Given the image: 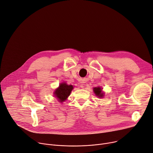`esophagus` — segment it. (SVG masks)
<instances>
[{"label": "esophagus", "instance_id": "obj_1", "mask_svg": "<svg viewBox=\"0 0 153 153\" xmlns=\"http://www.w3.org/2000/svg\"><path fill=\"white\" fill-rule=\"evenodd\" d=\"M81 87H84V84H82V85H81Z\"/></svg>", "mask_w": 153, "mask_h": 153}]
</instances>
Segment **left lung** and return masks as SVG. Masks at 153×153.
<instances>
[{"label":"left lung","mask_w":153,"mask_h":153,"mask_svg":"<svg viewBox=\"0 0 153 153\" xmlns=\"http://www.w3.org/2000/svg\"><path fill=\"white\" fill-rule=\"evenodd\" d=\"M93 90H94V92L96 94V95L100 97V98H101V97H102L104 96L103 93H102V90H101V87H95V88H94Z\"/></svg>","instance_id":"1"}]
</instances>
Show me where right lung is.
I'll return each mask as SVG.
<instances>
[{
	"label": "right lung",
	"instance_id": "add662e5",
	"mask_svg": "<svg viewBox=\"0 0 153 153\" xmlns=\"http://www.w3.org/2000/svg\"><path fill=\"white\" fill-rule=\"evenodd\" d=\"M73 89V86L71 85H67L65 83H62L58 88L55 91V96L57 97L59 100L62 102L65 101L68 96L70 94L72 90Z\"/></svg>",
	"mask_w": 153,
	"mask_h": 153
}]
</instances>
